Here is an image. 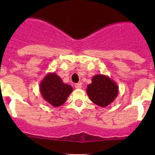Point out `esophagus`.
<instances>
[{"label":"esophagus","mask_w":155,"mask_h":155,"mask_svg":"<svg viewBox=\"0 0 155 155\" xmlns=\"http://www.w3.org/2000/svg\"><path fill=\"white\" fill-rule=\"evenodd\" d=\"M82 83H77V84H76V85H75V87H76V88H77V89H80L81 87H82Z\"/></svg>","instance_id":"esophagus-1"}]
</instances>
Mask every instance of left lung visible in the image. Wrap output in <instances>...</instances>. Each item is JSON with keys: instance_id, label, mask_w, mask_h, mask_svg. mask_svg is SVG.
I'll list each match as a JSON object with an SVG mask.
<instances>
[{"instance_id": "left-lung-1", "label": "left lung", "mask_w": 155, "mask_h": 155, "mask_svg": "<svg viewBox=\"0 0 155 155\" xmlns=\"http://www.w3.org/2000/svg\"><path fill=\"white\" fill-rule=\"evenodd\" d=\"M91 82L87 85L86 92L89 99L96 105L101 107H107L118 96V85L109 76L102 74L95 75Z\"/></svg>"}]
</instances>
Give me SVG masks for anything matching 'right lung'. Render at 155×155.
<instances>
[{
  "mask_svg": "<svg viewBox=\"0 0 155 155\" xmlns=\"http://www.w3.org/2000/svg\"><path fill=\"white\" fill-rule=\"evenodd\" d=\"M73 90V87L64 83L55 73H48L40 84V91L43 99L54 107L63 105Z\"/></svg>",
  "mask_w": 155,
  "mask_h": 155,
  "instance_id": "right-lung-1",
  "label": "right lung"
}]
</instances>
